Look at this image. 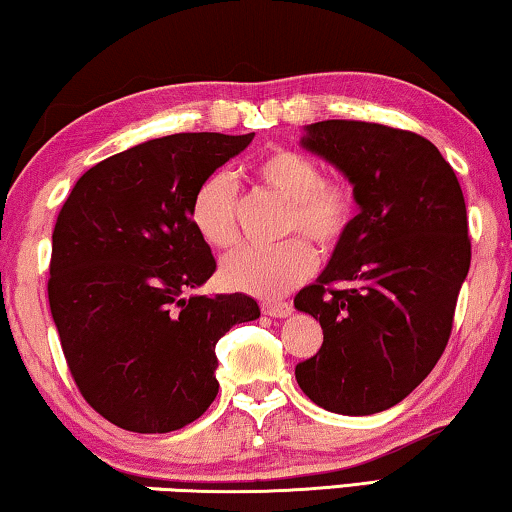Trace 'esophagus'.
Masks as SVG:
<instances>
[{
	"label": "esophagus",
	"instance_id": "34e87169",
	"mask_svg": "<svg viewBox=\"0 0 512 512\" xmlns=\"http://www.w3.org/2000/svg\"><path fill=\"white\" fill-rule=\"evenodd\" d=\"M261 312L268 314V317L284 319V317H289V314L293 312V307H291V303H282V300H263Z\"/></svg>",
	"mask_w": 512,
	"mask_h": 512
}]
</instances>
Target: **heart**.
Wrapping results in <instances>:
<instances>
[{"label":"heart","mask_w":512,"mask_h":512,"mask_svg":"<svg viewBox=\"0 0 512 512\" xmlns=\"http://www.w3.org/2000/svg\"><path fill=\"white\" fill-rule=\"evenodd\" d=\"M254 177L265 191L289 205L282 235L303 233L319 249H335L345 240L356 216V193L342 179H321L319 165L305 153L275 149L256 160ZM191 223L214 249L237 242V191L228 174L216 172L195 188ZM317 258L310 244L289 237L277 247H242L221 263L226 286L258 298H279L314 272Z\"/></svg>","instance_id":"obj_1"}]
</instances>
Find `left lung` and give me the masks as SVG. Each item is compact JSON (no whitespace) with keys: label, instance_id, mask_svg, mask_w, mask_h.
Listing matches in <instances>:
<instances>
[{"label":"left lung","instance_id":"8db88e82","mask_svg":"<svg viewBox=\"0 0 512 512\" xmlns=\"http://www.w3.org/2000/svg\"><path fill=\"white\" fill-rule=\"evenodd\" d=\"M300 144L345 174L359 214L317 282L293 300L324 331L296 380L319 408L375 415L401 403L450 340L471 268L464 193L415 132L319 121L305 125Z\"/></svg>","mask_w":512,"mask_h":512}]
</instances>
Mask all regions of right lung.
Instances as JSON below:
<instances>
[{"label": "right lung", "mask_w": 512, "mask_h": 512, "mask_svg": "<svg viewBox=\"0 0 512 512\" xmlns=\"http://www.w3.org/2000/svg\"><path fill=\"white\" fill-rule=\"evenodd\" d=\"M251 139H149L90 167L60 209L48 303L62 352L90 408L125 431L195 422L219 394L216 342L261 317L244 293L186 298L216 270L191 223L195 188Z\"/></svg>", "instance_id": "obj_1"}]
</instances>
